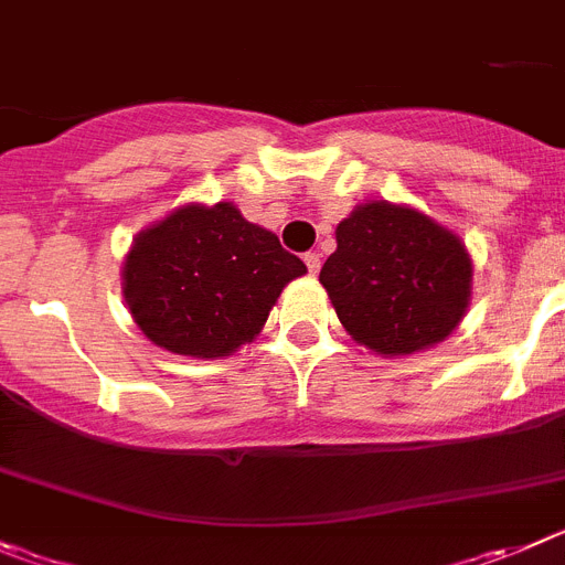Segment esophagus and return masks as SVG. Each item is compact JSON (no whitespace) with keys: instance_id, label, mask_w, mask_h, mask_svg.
<instances>
[{"instance_id":"34e87169","label":"esophagus","mask_w":565,"mask_h":565,"mask_svg":"<svg viewBox=\"0 0 565 565\" xmlns=\"http://www.w3.org/2000/svg\"><path fill=\"white\" fill-rule=\"evenodd\" d=\"M305 266H308V271L317 277L319 268H322V257H319L317 252H308V255H305Z\"/></svg>"}]
</instances>
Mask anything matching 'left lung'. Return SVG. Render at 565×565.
<instances>
[{
  "label": "left lung",
  "instance_id": "left-lung-1",
  "mask_svg": "<svg viewBox=\"0 0 565 565\" xmlns=\"http://www.w3.org/2000/svg\"><path fill=\"white\" fill-rule=\"evenodd\" d=\"M319 271L339 322L377 355H412L451 335L470 305L465 243L412 206L370 201L335 226Z\"/></svg>",
  "mask_w": 565,
  "mask_h": 565
}]
</instances>
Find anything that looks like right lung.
I'll use <instances>...</instances> for the list:
<instances>
[{"instance_id": "right-lung-1", "label": "right lung", "mask_w": 565, "mask_h": 565, "mask_svg": "<svg viewBox=\"0 0 565 565\" xmlns=\"http://www.w3.org/2000/svg\"><path fill=\"white\" fill-rule=\"evenodd\" d=\"M308 271L232 201L188 204L139 232L122 266L134 322L175 355L221 359L263 330L291 279Z\"/></svg>"}]
</instances>
